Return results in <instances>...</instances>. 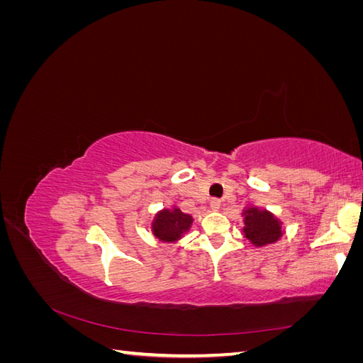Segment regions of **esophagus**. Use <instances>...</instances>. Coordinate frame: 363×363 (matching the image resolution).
Returning a JSON list of instances; mask_svg holds the SVG:
<instances>
[{
    "instance_id": "esophagus-1",
    "label": "esophagus",
    "mask_w": 363,
    "mask_h": 363,
    "mask_svg": "<svg viewBox=\"0 0 363 363\" xmlns=\"http://www.w3.org/2000/svg\"><path fill=\"white\" fill-rule=\"evenodd\" d=\"M211 208H212L213 212L219 211V208H221V200H219V199H212L211 200Z\"/></svg>"
}]
</instances>
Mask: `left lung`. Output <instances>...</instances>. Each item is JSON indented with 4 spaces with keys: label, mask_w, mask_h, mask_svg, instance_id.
<instances>
[{
    "label": "left lung",
    "mask_w": 363,
    "mask_h": 363,
    "mask_svg": "<svg viewBox=\"0 0 363 363\" xmlns=\"http://www.w3.org/2000/svg\"><path fill=\"white\" fill-rule=\"evenodd\" d=\"M244 236L255 247L276 244L283 236V223L267 208L250 204L244 208Z\"/></svg>",
    "instance_id": "1"
}]
</instances>
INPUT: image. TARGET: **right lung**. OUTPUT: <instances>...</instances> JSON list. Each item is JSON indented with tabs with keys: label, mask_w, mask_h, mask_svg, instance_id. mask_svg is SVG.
<instances>
[{
	"label": "right lung",
	"mask_w": 363,
	"mask_h": 363,
	"mask_svg": "<svg viewBox=\"0 0 363 363\" xmlns=\"http://www.w3.org/2000/svg\"><path fill=\"white\" fill-rule=\"evenodd\" d=\"M192 223L194 218L189 213L182 212L177 206H172L156 213L151 223V232L162 242L175 244L189 232Z\"/></svg>",
	"instance_id": "obj_1"
}]
</instances>
